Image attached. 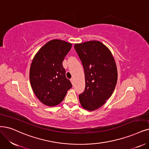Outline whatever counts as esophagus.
I'll return each mask as SVG.
<instances>
[{
  "mask_svg": "<svg viewBox=\"0 0 149 149\" xmlns=\"http://www.w3.org/2000/svg\"><path fill=\"white\" fill-rule=\"evenodd\" d=\"M70 81H71V83H72V84H74V79L72 78V79H70Z\"/></svg>",
  "mask_w": 149,
  "mask_h": 149,
  "instance_id": "esophagus-1",
  "label": "esophagus"
}]
</instances>
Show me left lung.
I'll list each match as a JSON object with an SVG mask.
<instances>
[{
    "mask_svg": "<svg viewBox=\"0 0 149 149\" xmlns=\"http://www.w3.org/2000/svg\"><path fill=\"white\" fill-rule=\"evenodd\" d=\"M74 48L85 72V88L79 95L80 102L86 110L95 111L112 95L117 81V65L111 51L101 42L75 43Z\"/></svg>",
    "mask_w": 149,
    "mask_h": 149,
    "instance_id": "8db88e82",
    "label": "left lung"
}]
</instances>
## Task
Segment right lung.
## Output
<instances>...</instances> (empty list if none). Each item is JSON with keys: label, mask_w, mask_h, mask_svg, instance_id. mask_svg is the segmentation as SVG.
Wrapping results in <instances>:
<instances>
[{"label": "right lung", "mask_w": 149, "mask_h": 149, "mask_svg": "<svg viewBox=\"0 0 149 149\" xmlns=\"http://www.w3.org/2000/svg\"><path fill=\"white\" fill-rule=\"evenodd\" d=\"M72 47L64 40L49 41L36 53L29 72L31 87L43 104L54 106L61 102L72 84L65 77L63 62Z\"/></svg>", "instance_id": "obj_1"}]
</instances>
